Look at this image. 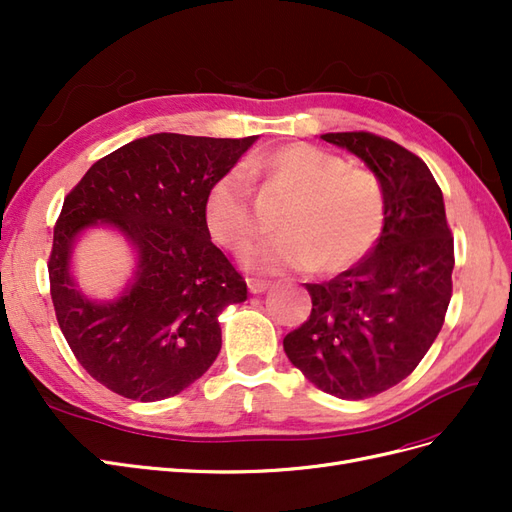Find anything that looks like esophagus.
I'll list each match as a JSON object with an SVG mask.
<instances>
[{
  "mask_svg": "<svg viewBox=\"0 0 512 512\" xmlns=\"http://www.w3.org/2000/svg\"><path fill=\"white\" fill-rule=\"evenodd\" d=\"M247 288H250V292L252 294H262V292H267L269 288H271V282H267V280H247Z\"/></svg>",
  "mask_w": 512,
  "mask_h": 512,
  "instance_id": "34e87169",
  "label": "esophagus"
}]
</instances>
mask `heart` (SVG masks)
I'll return each instance as SVG.
<instances>
[{"instance_id": "1", "label": "heart", "mask_w": 512, "mask_h": 512, "mask_svg": "<svg viewBox=\"0 0 512 512\" xmlns=\"http://www.w3.org/2000/svg\"><path fill=\"white\" fill-rule=\"evenodd\" d=\"M252 173L267 179L290 203L280 215L282 232L258 239L241 250L252 271L282 273L312 269L322 273L348 269L369 254L382 235L386 198L382 181L348 158L309 143H292L247 162ZM205 222L215 243L230 250L256 230L252 181L232 168L211 185Z\"/></svg>"}]
</instances>
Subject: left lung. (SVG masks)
Segmentation results:
<instances>
[{"label":"left lung","instance_id":"1","mask_svg":"<svg viewBox=\"0 0 512 512\" xmlns=\"http://www.w3.org/2000/svg\"><path fill=\"white\" fill-rule=\"evenodd\" d=\"M320 138L378 175L386 220L352 269L305 284L312 314L284 337V350L320 391L356 401L408 378L438 337L453 294V237L440 185L412 151L371 132Z\"/></svg>","mask_w":512,"mask_h":512}]
</instances>
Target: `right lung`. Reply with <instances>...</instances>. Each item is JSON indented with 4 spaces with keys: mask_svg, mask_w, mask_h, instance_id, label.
Segmentation results:
<instances>
[{
    "mask_svg": "<svg viewBox=\"0 0 512 512\" xmlns=\"http://www.w3.org/2000/svg\"><path fill=\"white\" fill-rule=\"evenodd\" d=\"M256 143L160 132L91 166L61 207L49 258L51 299L76 361L113 393L136 401L173 397L213 365L218 316L247 286L211 243V185ZM121 231L137 252L129 286L113 302L85 298L71 277V250L91 225Z\"/></svg>",
    "mask_w": 512,
    "mask_h": 512,
    "instance_id": "right-lung-1",
    "label": "right lung"
}]
</instances>
